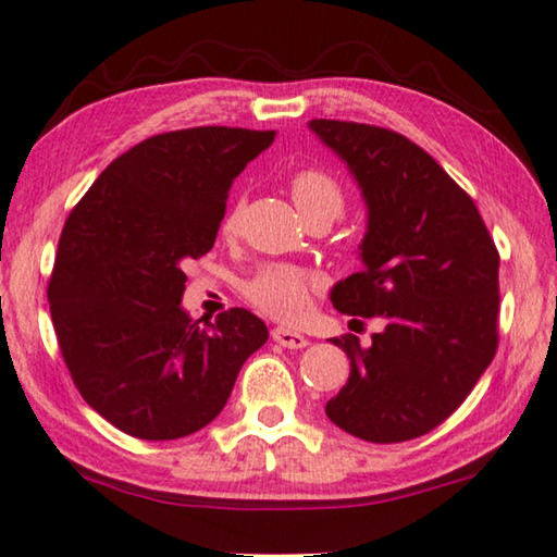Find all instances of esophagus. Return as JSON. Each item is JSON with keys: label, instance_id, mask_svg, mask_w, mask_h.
Listing matches in <instances>:
<instances>
[{"label": "esophagus", "instance_id": "34e87169", "mask_svg": "<svg viewBox=\"0 0 557 557\" xmlns=\"http://www.w3.org/2000/svg\"><path fill=\"white\" fill-rule=\"evenodd\" d=\"M272 342H277L285 348H305L309 344V338L299 332H292V329L285 326H275L272 329Z\"/></svg>", "mask_w": 557, "mask_h": 557}]
</instances>
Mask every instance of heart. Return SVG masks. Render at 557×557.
I'll return each instance as SVG.
<instances>
[{"label":"heart","instance_id":"b5f03b06","mask_svg":"<svg viewBox=\"0 0 557 557\" xmlns=\"http://www.w3.org/2000/svg\"><path fill=\"white\" fill-rule=\"evenodd\" d=\"M289 194L295 199L299 213L307 223L326 221L332 223L344 211L346 194L336 178L324 169L309 166L299 169L289 178ZM240 206L235 203L223 215L221 231L223 235H233L238 231ZM314 289V277L309 272L292 265H272L260 268L256 275L243 285V295L252 307L275 319H297L305 314L309 305V295Z\"/></svg>","mask_w":557,"mask_h":557}]
</instances>
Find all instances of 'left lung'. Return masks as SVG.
<instances>
[{
  "instance_id": "left-lung-1",
  "label": "left lung",
  "mask_w": 557,
  "mask_h": 557,
  "mask_svg": "<svg viewBox=\"0 0 557 557\" xmlns=\"http://www.w3.org/2000/svg\"><path fill=\"white\" fill-rule=\"evenodd\" d=\"M369 206L363 270L338 282L342 314L381 317L363 348L334 338L351 373L326 403L334 425L375 445L428 435L455 412L498 348V250L471 196L425 149L363 122H309Z\"/></svg>"
}]
</instances>
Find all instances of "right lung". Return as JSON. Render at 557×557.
Instances as JSON below:
<instances>
[{
  "label": "right lung",
  "mask_w": 557,
  "mask_h": 557,
  "mask_svg": "<svg viewBox=\"0 0 557 557\" xmlns=\"http://www.w3.org/2000/svg\"><path fill=\"white\" fill-rule=\"evenodd\" d=\"M275 129L188 127L120 154L65 219L51 319L75 388L137 440H178L223 410L268 326L233 307L182 309L186 262L213 248L233 178Z\"/></svg>",
  "instance_id": "right-lung-1"
}]
</instances>
